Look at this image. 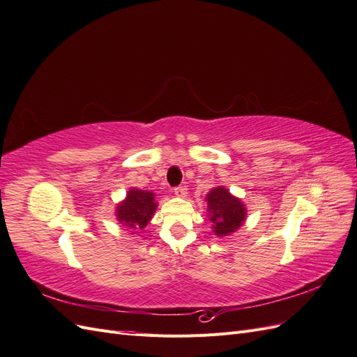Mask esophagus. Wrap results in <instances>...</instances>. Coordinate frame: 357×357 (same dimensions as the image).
Masks as SVG:
<instances>
[{"instance_id": "34e87169", "label": "esophagus", "mask_w": 357, "mask_h": 357, "mask_svg": "<svg viewBox=\"0 0 357 357\" xmlns=\"http://www.w3.org/2000/svg\"><path fill=\"white\" fill-rule=\"evenodd\" d=\"M174 195L178 197V198H186V195H188V188H186V186L176 188V189H174Z\"/></svg>"}]
</instances>
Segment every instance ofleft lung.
Listing matches in <instances>:
<instances>
[{
    "label": "left lung",
    "mask_w": 357,
    "mask_h": 357,
    "mask_svg": "<svg viewBox=\"0 0 357 357\" xmlns=\"http://www.w3.org/2000/svg\"><path fill=\"white\" fill-rule=\"evenodd\" d=\"M205 201H207L208 220L211 222L214 235L220 238L229 236L244 225L247 218L245 205L238 197L232 195L229 189L215 186L207 193Z\"/></svg>",
    "instance_id": "obj_1"
}]
</instances>
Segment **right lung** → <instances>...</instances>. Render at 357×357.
I'll return each instance as SVG.
<instances>
[{
    "instance_id": "add662e5",
    "label": "right lung",
    "mask_w": 357,
    "mask_h": 357,
    "mask_svg": "<svg viewBox=\"0 0 357 357\" xmlns=\"http://www.w3.org/2000/svg\"><path fill=\"white\" fill-rule=\"evenodd\" d=\"M155 197L152 190L131 188L126 192L125 199L116 204L114 214L117 222L129 229L131 235L139 234L138 231H143L155 215L158 208Z\"/></svg>"
}]
</instances>
